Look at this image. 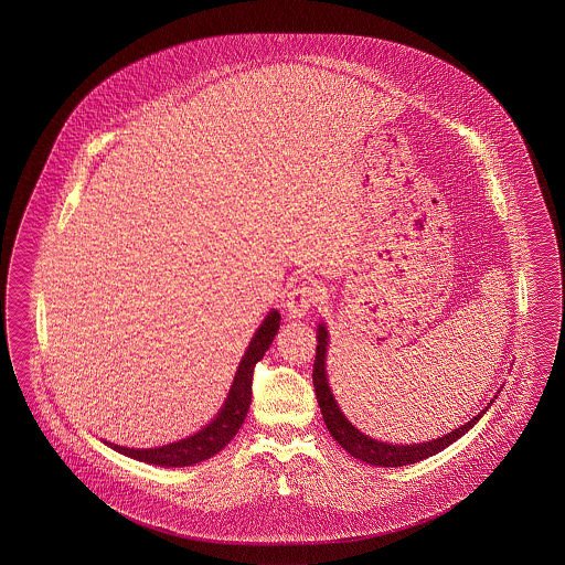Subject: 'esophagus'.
Masks as SVG:
<instances>
[{
  "instance_id": "1",
  "label": "esophagus",
  "mask_w": 565,
  "mask_h": 565,
  "mask_svg": "<svg viewBox=\"0 0 565 565\" xmlns=\"http://www.w3.org/2000/svg\"><path fill=\"white\" fill-rule=\"evenodd\" d=\"M319 288L310 286V284H300L294 290L288 291V300H286V310L294 319L305 317L310 308L315 307V302L319 300Z\"/></svg>"
}]
</instances>
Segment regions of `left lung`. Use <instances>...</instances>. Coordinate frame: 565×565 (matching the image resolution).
<instances>
[{
    "label": "left lung",
    "instance_id": "1",
    "mask_svg": "<svg viewBox=\"0 0 565 565\" xmlns=\"http://www.w3.org/2000/svg\"><path fill=\"white\" fill-rule=\"evenodd\" d=\"M317 356H315V366H312V383H315V394H317V402L319 408L323 414L327 428L331 433V437L342 445L343 449L359 458L362 462L373 463V466H383V468H397V466H406V463L420 462L425 458H430L439 451H444L447 445L458 441L462 435H466L470 428L475 427L480 420V416L487 412H480L472 420H468L466 425L460 428H454L451 433H447L439 439H433L427 444L416 445H392L383 444L366 437L364 433H360L359 428L354 427L345 416H343L335 397L329 390L326 375V352H327V329L319 326L317 329ZM493 404V402H491Z\"/></svg>",
    "mask_w": 565,
    "mask_h": 565
}]
</instances>
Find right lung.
I'll use <instances>...</instances> for the list:
<instances>
[{
	"label": "right lung",
	"instance_id": "1",
	"mask_svg": "<svg viewBox=\"0 0 565 565\" xmlns=\"http://www.w3.org/2000/svg\"><path fill=\"white\" fill-rule=\"evenodd\" d=\"M279 312L271 310L263 326L258 327L253 342L244 356L239 360L238 373L234 376L230 395L223 404L222 412L213 423H209L203 430L192 435L189 439H182L178 444L163 445L157 449H130L120 445L109 444L116 451H120L128 458H135L138 462L154 463V466H168V468H182L192 463L203 462L220 454L225 445L234 439L238 433L246 412L253 399V373L258 360L265 356L269 345L274 342L275 333L279 329Z\"/></svg>",
	"mask_w": 565,
	"mask_h": 565
}]
</instances>
